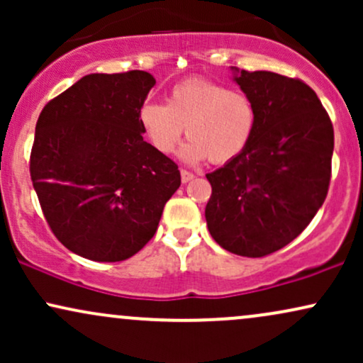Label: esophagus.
<instances>
[{
  "label": "esophagus",
  "instance_id": "esophagus-1",
  "mask_svg": "<svg viewBox=\"0 0 363 363\" xmlns=\"http://www.w3.org/2000/svg\"><path fill=\"white\" fill-rule=\"evenodd\" d=\"M194 179V174L193 172H187V170L182 169L181 170V181L184 182V184H187V182H191Z\"/></svg>",
  "mask_w": 363,
  "mask_h": 363
}]
</instances>
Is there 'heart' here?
Here are the masks:
<instances>
[{"instance_id": "heart-1", "label": "heart", "mask_w": 363, "mask_h": 363, "mask_svg": "<svg viewBox=\"0 0 363 363\" xmlns=\"http://www.w3.org/2000/svg\"><path fill=\"white\" fill-rule=\"evenodd\" d=\"M140 126L157 152H176L182 135L189 141L181 157L187 164L210 158L213 164L235 160L251 143L257 124L252 99L206 78H187L167 94V102L141 106Z\"/></svg>"}]
</instances>
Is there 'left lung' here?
I'll return each mask as SVG.
<instances>
[{
	"instance_id": "8db88e82",
	"label": "left lung",
	"mask_w": 363,
	"mask_h": 363,
	"mask_svg": "<svg viewBox=\"0 0 363 363\" xmlns=\"http://www.w3.org/2000/svg\"><path fill=\"white\" fill-rule=\"evenodd\" d=\"M232 80L257 112L251 143L206 174L208 230L225 251L261 257L290 244L323 206L335 133L315 91L273 72L232 66Z\"/></svg>"
}]
</instances>
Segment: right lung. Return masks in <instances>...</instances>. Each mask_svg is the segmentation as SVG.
I'll list each match as a JSON object with an SVG mask.
<instances>
[{"instance_id":"right-lung-1","label":"right lung","mask_w":363,"mask_h":363,"mask_svg":"<svg viewBox=\"0 0 363 363\" xmlns=\"http://www.w3.org/2000/svg\"><path fill=\"white\" fill-rule=\"evenodd\" d=\"M153 85L140 69L86 74L37 121L32 184L54 235L85 259L135 256L181 186L177 165L143 140L138 114Z\"/></svg>"}]
</instances>
